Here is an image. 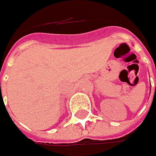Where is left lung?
<instances>
[{"label":"left lung","mask_w":156,"mask_h":156,"mask_svg":"<svg viewBox=\"0 0 156 156\" xmlns=\"http://www.w3.org/2000/svg\"><path fill=\"white\" fill-rule=\"evenodd\" d=\"M155 88H156V87H155Z\"/></svg>","instance_id":"1"}]
</instances>
